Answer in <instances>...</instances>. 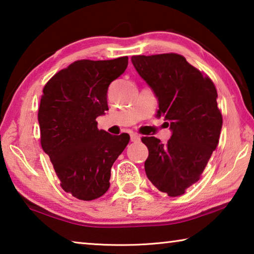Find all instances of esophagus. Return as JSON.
<instances>
[{
    "label": "esophagus",
    "instance_id": "34e87169",
    "mask_svg": "<svg viewBox=\"0 0 254 254\" xmlns=\"http://www.w3.org/2000/svg\"><path fill=\"white\" fill-rule=\"evenodd\" d=\"M131 141H133V142L140 141V135L136 133H131Z\"/></svg>",
    "mask_w": 254,
    "mask_h": 254
}]
</instances>
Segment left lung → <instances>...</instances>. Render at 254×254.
Masks as SVG:
<instances>
[{"instance_id":"obj_1","label":"left lung","mask_w":254,"mask_h":254,"mask_svg":"<svg viewBox=\"0 0 254 254\" xmlns=\"http://www.w3.org/2000/svg\"><path fill=\"white\" fill-rule=\"evenodd\" d=\"M131 61L158 100L156 116L172 131L166 144L155 136L141 139L149 150L147 178L170 196L184 194L199 181L219 141L223 118L216 87L182 55H136Z\"/></svg>"}]
</instances>
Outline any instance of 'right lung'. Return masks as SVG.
<instances>
[{
	"label": "right lung",
	"mask_w": 254,
	"mask_h": 254,
	"mask_svg": "<svg viewBox=\"0 0 254 254\" xmlns=\"http://www.w3.org/2000/svg\"><path fill=\"white\" fill-rule=\"evenodd\" d=\"M127 63V56L75 61L44 87L38 110L40 143L62 189L76 199L90 201L105 194L113 164L130 141L127 133L98 130L96 122L108 111V86Z\"/></svg>",
	"instance_id": "right-lung-1"
}]
</instances>
